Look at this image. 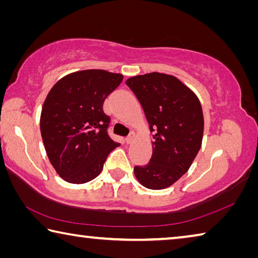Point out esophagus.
Returning a JSON list of instances; mask_svg holds the SVG:
<instances>
[{
    "label": "esophagus",
    "instance_id": "esophagus-1",
    "mask_svg": "<svg viewBox=\"0 0 258 258\" xmlns=\"http://www.w3.org/2000/svg\"><path fill=\"white\" fill-rule=\"evenodd\" d=\"M133 140H134V133H131L128 137L125 138V142L127 143V144H131V143L133 142Z\"/></svg>",
    "mask_w": 258,
    "mask_h": 258
}]
</instances>
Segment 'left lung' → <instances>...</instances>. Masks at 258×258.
Segmentation results:
<instances>
[{"label":"left lung","mask_w":258,"mask_h":258,"mask_svg":"<svg viewBox=\"0 0 258 258\" xmlns=\"http://www.w3.org/2000/svg\"><path fill=\"white\" fill-rule=\"evenodd\" d=\"M127 87L141 104L153 135L148 165L135 166L150 189L174 184L189 169L202 144L204 120L199 98L177 78L158 72L130 78Z\"/></svg>","instance_id":"left-lung-1"}]
</instances>
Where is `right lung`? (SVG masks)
<instances>
[{
	"label": "right lung",
	"instance_id": "right-lung-1",
	"mask_svg": "<svg viewBox=\"0 0 258 258\" xmlns=\"http://www.w3.org/2000/svg\"><path fill=\"white\" fill-rule=\"evenodd\" d=\"M121 81L118 73L86 70L51 88L41 110L40 133L49 161L64 180H92L119 145L109 137L110 117L102 106Z\"/></svg>",
	"mask_w": 258,
	"mask_h": 258
}]
</instances>
